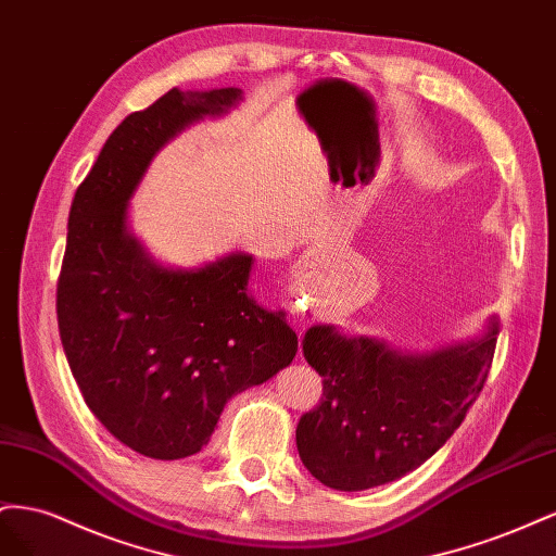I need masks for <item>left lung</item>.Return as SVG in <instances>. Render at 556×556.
<instances>
[{"label": "left lung", "instance_id": "8db88e82", "mask_svg": "<svg viewBox=\"0 0 556 556\" xmlns=\"http://www.w3.org/2000/svg\"><path fill=\"white\" fill-rule=\"evenodd\" d=\"M498 326L431 354H401L370 338L312 326L303 352L324 377L319 405L295 428L305 468L330 489L363 491L403 478L452 438L478 401Z\"/></svg>", "mask_w": 556, "mask_h": 556}]
</instances>
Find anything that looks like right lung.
<instances>
[{"label": "right lung", "instance_id": "right-lung-1", "mask_svg": "<svg viewBox=\"0 0 556 556\" xmlns=\"http://www.w3.org/2000/svg\"><path fill=\"white\" fill-rule=\"evenodd\" d=\"M240 100V88H172L135 111L109 135L70 210L55 303L62 349L106 431L161 462L200 452L232 395L298 352L283 312L249 295L247 253L167 269L128 232V200L157 149Z\"/></svg>", "mask_w": 556, "mask_h": 556}]
</instances>
